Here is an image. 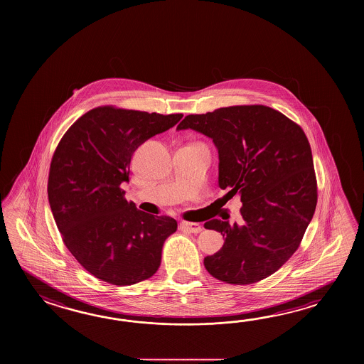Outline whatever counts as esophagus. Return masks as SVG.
I'll return each mask as SVG.
<instances>
[{"label":"esophagus","instance_id":"obj_1","mask_svg":"<svg viewBox=\"0 0 364 364\" xmlns=\"http://www.w3.org/2000/svg\"><path fill=\"white\" fill-rule=\"evenodd\" d=\"M179 228H181L182 230H185V232H193V234H198V232H200L201 230H203V228H201L200 224H196V223H187V221L181 223Z\"/></svg>","mask_w":364,"mask_h":364}]
</instances>
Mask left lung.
<instances>
[{
  "instance_id": "8db88e82",
  "label": "left lung",
  "mask_w": 364,
  "mask_h": 364,
  "mask_svg": "<svg viewBox=\"0 0 364 364\" xmlns=\"http://www.w3.org/2000/svg\"><path fill=\"white\" fill-rule=\"evenodd\" d=\"M191 129L213 140L218 186L238 193L240 224L213 218L204 224L225 237L224 246L204 257L215 279L255 284L287 263L299 247L316 208L312 152L301 126L264 105H237L190 114L177 130Z\"/></svg>"
}]
</instances>
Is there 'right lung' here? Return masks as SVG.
Masks as SVG:
<instances>
[{
	"label": "right lung",
	"instance_id": "obj_1",
	"mask_svg": "<svg viewBox=\"0 0 364 364\" xmlns=\"http://www.w3.org/2000/svg\"><path fill=\"white\" fill-rule=\"evenodd\" d=\"M183 114L100 107L62 136L48 178V199L66 247L96 279L124 287L155 274L177 221L126 200L134 152Z\"/></svg>",
	"mask_w": 364,
	"mask_h": 364
}]
</instances>
